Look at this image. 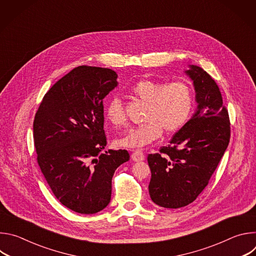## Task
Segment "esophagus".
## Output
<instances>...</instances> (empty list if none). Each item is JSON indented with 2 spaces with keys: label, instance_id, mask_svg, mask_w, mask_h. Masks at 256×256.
Wrapping results in <instances>:
<instances>
[{
  "label": "esophagus",
  "instance_id": "34e87169",
  "mask_svg": "<svg viewBox=\"0 0 256 256\" xmlns=\"http://www.w3.org/2000/svg\"><path fill=\"white\" fill-rule=\"evenodd\" d=\"M144 159V156L142 151L136 150L132 154V160L134 162H140V161H142Z\"/></svg>",
  "mask_w": 256,
  "mask_h": 256
}]
</instances>
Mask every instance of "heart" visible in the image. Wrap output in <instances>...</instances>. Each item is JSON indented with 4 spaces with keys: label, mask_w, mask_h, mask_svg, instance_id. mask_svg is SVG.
Returning <instances> with one entry per match:
<instances>
[{
    "label": "heart",
    "mask_w": 256,
    "mask_h": 256,
    "mask_svg": "<svg viewBox=\"0 0 256 256\" xmlns=\"http://www.w3.org/2000/svg\"><path fill=\"white\" fill-rule=\"evenodd\" d=\"M132 94L147 103L144 114L146 124L132 128L116 140L120 147L140 149L156 140L163 132L172 134L188 122L194 104L192 90L182 81L165 83L144 79L132 88ZM105 116L114 126L126 124V114L120 97L114 96L105 104Z\"/></svg>",
    "instance_id": "b5f03b06"
}]
</instances>
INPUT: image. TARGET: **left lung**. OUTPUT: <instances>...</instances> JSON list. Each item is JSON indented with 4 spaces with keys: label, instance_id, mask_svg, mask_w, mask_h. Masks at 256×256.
<instances>
[{
    "label": "left lung",
    "instance_id": "1",
    "mask_svg": "<svg viewBox=\"0 0 256 256\" xmlns=\"http://www.w3.org/2000/svg\"><path fill=\"white\" fill-rule=\"evenodd\" d=\"M184 72L192 81L196 109L160 153L150 154L149 194L163 208L192 204L208 186L230 140V122L214 80L200 66Z\"/></svg>",
    "mask_w": 256,
    "mask_h": 256
}]
</instances>
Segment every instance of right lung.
<instances>
[{"instance_id": "1", "label": "right lung", "mask_w": 256, "mask_h": 256, "mask_svg": "<svg viewBox=\"0 0 256 256\" xmlns=\"http://www.w3.org/2000/svg\"><path fill=\"white\" fill-rule=\"evenodd\" d=\"M112 68L80 66L44 95L33 122L38 162L56 198L79 214H96L112 198L114 171L126 150L105 151L103 99L118 86Z\"/></svg>"}]
</instances>
